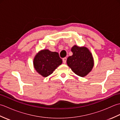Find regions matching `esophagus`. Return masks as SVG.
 Listing matches in <instances>:
<instances>
[{
	"mask_svg": "<svg viewBox=\"0 0 120 120\" xmlns=\"http://www.w3.org/2000/svg\"><path fill=\"white\" fill-rule=\"evenodd\" d=\"M62 60H63V63H66V62H67V58H63L62 59Z\"/></svg>",
	"mask_w": 120,
	"mask_h": 120,
	"instance_id": "34e87169",
	"label": "esophagus"
}]
</instances>
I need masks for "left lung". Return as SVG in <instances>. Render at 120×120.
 I'll use <instances>...</instances> for the list:
<instances>
[{
	"label": "left lung",
	"mask_w": 120,
	"mask_h": 120,
	"mask_svg": "<svg viewBox=\"0 0 120 120\" xmlns=\"http://www.w3.org/2000/svg\"><path fill=\"white\" fill-rule=\"evenodd\" d=\"M73 55L68 57L67 62L73 72L80 77H85L92 70L94 59L90 51L85 46L75 45L71 48Z\"/></svg>",
	"instance_id": "8db88e82"
}]
</instances>
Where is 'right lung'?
<instances>
[{"label": "right lung", "mask_w": 120, "mask_h": 120, "mask_svg": "<svg viewBox=\"0 0 120 120\" xmlns=\"http://www.w3.org/2000/svg\"><path fill=\"white\" fill-rule=\"evenodd\" d=\"M62 63V60L58 52H51L48 49L39 51L33 61L35 70L44 77L52 74Z\"/></svg>", "instance_id": "1"}]
</instances>
